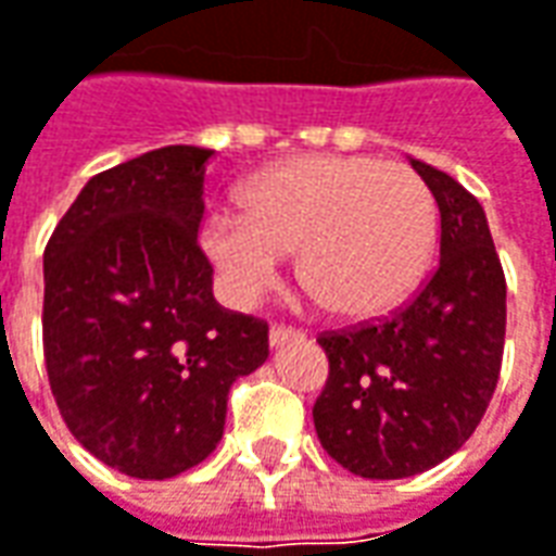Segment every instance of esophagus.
Listing matches in <instances>:
<instances>
[{"label": "esophagus", "instance_id": "esophagus-1", "mask_svg": "<svg viewBox=\"0 0 556 556\" xmlns=\"http://www.w3.org/2000/svg\"><path fill=\"white\" fill-rule=\"evenodd\" d=\"M298 338H304V334H301V331H294V328H286V326H274L270 328V334H267L270 346H282V343L298 341Z\"/></svg>", "mask_w": 556, "mask_h": 556}]
</instances>
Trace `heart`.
Returning <instances> with one entry per match:
<instances>
[{
	"label": "heart",
	"instance_id": "obj_1",
	"mask_svg": "<svg viewBox=\"0 0 556 556\" xmlns=\"http://www.w3.org/2000/svg\"><path fill=\"white\" fill-rule=\"evenodd\" d=\"M240 210L200 222V249L233 304L274 289L286 252L328 309L365 319L402 304L435 243V200L405 164L368 154H309L262 169Z\"/></svg>",
	"mask_w": 556,
	"mask_h": 556
}]
</instances>
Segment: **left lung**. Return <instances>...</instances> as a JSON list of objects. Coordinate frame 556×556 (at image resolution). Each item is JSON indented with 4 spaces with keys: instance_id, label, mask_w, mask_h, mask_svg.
I'll use <instances>...</instances> for the list:
<instances>
[{
    "instance_id": "obj_1",
    "label": "left lung",
    "mask_w": 556,
    "mask_h": 556,
    "mask_svg": "<svg viewBox=\"0 0 556 556\" xmlns=\"http://www.w3.org/2000/svg\"><path fill=\"white\" fill-rule=\"evenodd\" d=\"M441 213V258L387 323L323 334L328 380L313 405L331 459L371 481L444 463L484 417L505 346V277L484 206L410 157Z\"/></svg>"
}]
</instances>
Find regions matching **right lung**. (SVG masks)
Instances as JSON below:
<instances>
[{
  "label": "right lung",
  "mask_w": 556,
  "mask_h": 556,
  "mask_svg": "<svg viewBox=\"0 0 556 556\" xmlns=\"http://www.w3.org/2000/svg\"><path fill=\"white\" fill-rule=\"evenodd\" d=\"M213 149L164 146L93 176L45 249V365L78 444L130 478L203 463L267 326L213 298L198 247Z\"/></svg>",
  "instance_id": "1"
}]
</instances>
